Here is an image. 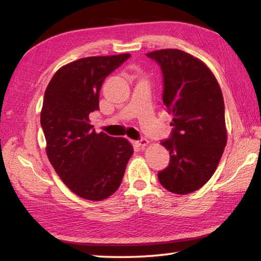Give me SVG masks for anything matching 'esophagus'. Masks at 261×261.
Wrapping results in <instances>:
<instances>
[{"label":"esophagus","mask_w":261,"mask_h":261,"mask_svg":"<svg viewBox=\"0 0 261 261\" xmlns=\"http://www.w3.org/2000/svg\"><path fill=\"white\" fill-rule=\"evenodd\" d=\"M149 143V141L147 139H145V138H142V139L136 141V145L139 146V147H146Z\"/></svg>","instance_id":"34e87169"}]
</instances>
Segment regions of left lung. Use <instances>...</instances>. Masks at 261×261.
I'll return each mask as SVG.
<instances>
[{
    "instance_id": "1",
    "label": "left lung",
    "mask_w": 261,
    "mask_h": 261,
    "mask_svg": "<svg viewBox=\"0 0 261 261\" xmlns=\"http://www.w3.org/2000/svg\"><path fill=\"white\" fill-rule=\"evenodd\" d=\"M164 75L163 102L173 115L171 138L162 141L170 164L158 173L166 190L186 195L206 184L228 141L221 87L201 59L178 49L146 54Z\"/></svg>"
}]
</instances>
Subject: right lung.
Returning <instances> with one entry per match:
<instances>
[{
    "label": "right lung",
    "instance_id": "right-lung-1",
    "mask_svg": "<svg viewBox=\"0 0 261 261\" xmlns=\"http://www.w3.org/2000/svg\"><path fill=\"white\" fill-rule=\"evenodd\" d=\"M130 54L86 57L60 67L43 97L40 123L49 162L77 196L102 201L120 187L134 147L125 138L96 134L90 113L109 74Z\"/></svg>",
    "mask_w": 261,
    "mask_h": 261
}]
</instances>
